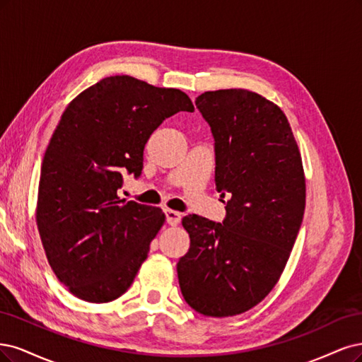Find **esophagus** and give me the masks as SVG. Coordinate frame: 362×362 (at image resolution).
Listing matches in <instances>:
<instances>
[{"instance_id":"1","label":"esophagus","mask_w":362,"mask_h":362,"mask_svg":"<svg viewBox=\"0 0 362 362\" xmlns=\"http://www.w3.org/2000/svg\"><path fill=\"white\" fill-rule=\"evenodd\" d=\"M165 216H167V223L170 226H177L180 223V218H182V214L177 212V211H171V209H167L165 211Z\"/></svg>"}]
</instances>
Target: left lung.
<instances>
[{"instance_id":"8db88e82","label":"left lung","mask_w":362,"mask_h":362,"mask_svg":"<svg viewBox=\"0 0 362 362\" xmlns=\"http://www.w3.org/2000/svg\"><path fill=\"white\" fill-rule=\"evenodd\" d=\"M215 138V183L228 197L223 224L188 215L191 247L177 263L185 300L228 317L251 310L278 283L305 211V174L286 114L259 93L204 91L195 100Z\"/></svg>"}]
</instances>
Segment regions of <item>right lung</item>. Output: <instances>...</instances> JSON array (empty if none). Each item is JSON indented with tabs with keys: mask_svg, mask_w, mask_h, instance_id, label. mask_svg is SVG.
<instances>
[{
	"mask_svg": "<svg viewBox=\"0 0 362 362\" xmlns=\"http://www.w3.org/2000/svg\"><path fill=\"white\" fill-rule=\"evenodd\" d=\"M194 111L186 93L129 75L100 79L67 105L46 147L36 221L46 259L76 298L122 296L165 223L159 207L119 197L139 176L144 146L165 119Z\"/></svg>",
	"mask_w": 362,
	"mask_h": 362,
	"instance_id": "add662e5",
	"label": "right lung"
}]
</instances>
